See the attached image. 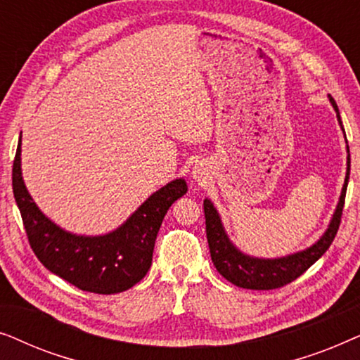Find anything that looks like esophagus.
Returning a JSON list of instances; mask_svg holds the SVG:
<instances>
[{
    "label": "esophagus",
    "mask_w": 360,
    "mask_h": 360,
    "mask_svg": "<svg viewBox=\"0 0 360 360\" xmlns=\"http://www.w3.org/2000/svg\"><path fill=\"white\" fill-rule=\"evenodd\" d=\"M193 174H195V176H196V174H200V172H196V169H195V172H193Z\"/></svg>",
    "instance_id": "1"
}]
</instances>
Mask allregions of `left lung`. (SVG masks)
<instances>
[{"mask_svg":"<svg viewBox=\"0 0 360 360\" xmlns=\"http://www.w3.org/2000/svg\"><path fill=\"white\" fill-rule=\"evenodd\" d=\"M329 101L338 112V121L342 126L341 116L336 101L329 95ZM344 131V129H342ZM349 172H351V155H349L347 147V172L344 186L339 196V203L334 211L331 223H329L326 233L314 243L311 248L300 250L297 254L285 255L278 259H259L250 257V255L240 252L236 245L231 243L228 234L223 228L218 211L206 198L203 201L205 219H206V239H208L211 260L214 267L223 277L236 287L248 290H274L297 280L300 275L307 272L316 260L329 249V245L336 238L339 224H341V216L344 208V200H346V190L349 181Z\"/></svg>","mask_w":360,"mask_h":360,"instance_id":"1","label":"left lung"}]
</instances>
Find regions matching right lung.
Masks as SVG:
<instances>
[{
  "label": "right lung",
  "mask_w": 360,
  "mask_h": 360,
  "mask_svg": "<svg viewBox=\"0 0 360 360\" xmlns=\"http://www.w3.org/2000/svg\"><path fill=\"white\" fill-rule=\"evenodd\" d=\"M188 190L176 179L152 193L131 218L105 236H77L52 223L29 195L21 174V139L13 164V191L29 244L44 267L83 292L112 295L141 282L167 211Z\"/></svg>",
  "instance_id": "right-lung-1"
}]
</instances>
